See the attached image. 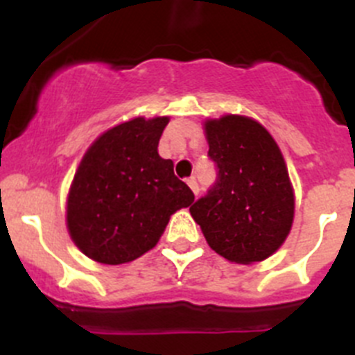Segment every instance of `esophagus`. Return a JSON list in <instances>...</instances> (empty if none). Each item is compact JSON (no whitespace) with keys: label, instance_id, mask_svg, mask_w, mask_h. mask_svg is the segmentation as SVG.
Returning <instances> with one entry per match:
<instances>
[{"label":"esophagus","instance_id":"obj_1","mask_svg":"<svg viewBox=\"0 0 355 355\" xmlns=\"http://www.w3.org/2000/svg\"><path fill=\"white\" fill-rule=\"evenodd\" d=\"M187 184H189V187L192 189V192L196 194V198H198V196H199V185H198V182H196V177L187 178Z\"/></svg>","mask_w":355,"mask_h":355}]
</instances>
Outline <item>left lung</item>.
Here are the masks:
<instances>
[{
  "instance_id": "left-lung-1",
  "label": "left lung",
  "mask_w": 355,
  "mask_h": 355,
  "mask_svg": "<svg viewBox=\"0 0 355 355\" xmlns=\"http://www.w3.org/2000/svg\"><path fill=\"white\" fill-rule=\"evenodd\" d=\"M216 182L191 206L207 244L225 259H266L287 239L293 192L284 156L266 128L239 114L206 121Z\"/></svg>"
}]
</instances>
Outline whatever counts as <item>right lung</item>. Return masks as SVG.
<instances>
[{
    "label": "right lung",
    "mask_w": 355,
    "mask_h": 355,
    "mask_svg": "<svg viewBox=\"0 0 355 355\" xmlns=\"http://www.w3.org/2000/svg\"><path fill=\"white\" fill-rule=\"evenodd\" d=\"M166 116L134 118L101 135L82 157L67 206L78 249L103 264H121L153 249L170 216L194 200L157 155Z\"/></svg>",
    "instance_id": "1"
}]
</instances>
